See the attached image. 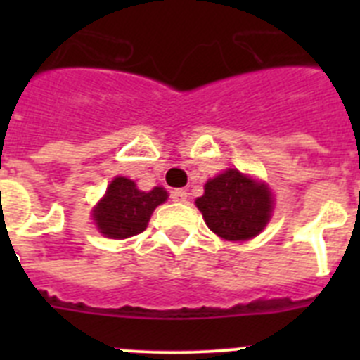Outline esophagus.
Wrapping results in <instances>:
<instances>
[{
    "instance_id": "esophagus-1",
    "label": "esophagus",
    "mask_w": 360,
    "mask_h": 360,
    "mask_svg": "<svg viewBox=\"0 0 360 360\" xmlns=\"http://www.w3.org/2000/svg\"><path fill=\"white\" fill-rule=\"evenodd\" d=\"M171 200L178 203H186L187 202V191L186 189H174L171 191Z\"/></svg>"
}]
</instances>
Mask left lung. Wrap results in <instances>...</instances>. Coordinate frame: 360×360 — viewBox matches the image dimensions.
Masks as SVG:
<instances>
[{"label": "left lung", "instance_id": "1", "mask_svg": "<svg viewBox=\"0 0 360 360\" xmlns=\"http://www.w3.org/2000/svg\"><path fill=\"white\" fill-rule=\"evenodd\" d=\"M207 227L227 241L257 236L269 224L274 198L265 184L238 169H227L205 184L196 198Z\"/></svg>", "mask_w": 360, "mask_h": 360}]
</instances>
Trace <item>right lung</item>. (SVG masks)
<instances>
[{"label":"right lung","mask_w":360,"mask_h":360,"mask_svg":"<svg viewBox=\"0 0 360 360\" xmlns=\"http://www.w3.org/2000/svg\"><path fill=\"white\" fill-rule=\"evenodd\" d=\"M167 200L164 187L141 191L133 180L117 176L108 186L106 195L94 207L95 225L111 240H124L146 231L153 211Z\"/></svg>","instance_id":"obj_1"}]
</instances>
